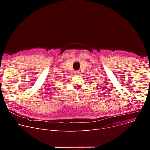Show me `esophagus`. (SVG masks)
Masks as SVG:
<instances>
[{
    "label": "esophagus",
    "instance_id": "34e87169",
    "mask_svg": "<svg viewBox=\"0 0 150 150\" xmlns=\"http://www.w3.org/2000/svg\"><path fill=\"white\" fill-rule=\"evenodd\" d=\"M79 74H80V72L79 71H75V74L76 75H79Z\"/></svg>",
    "mask_w": 150,
    "mask_h": 150
}]
</instances>
